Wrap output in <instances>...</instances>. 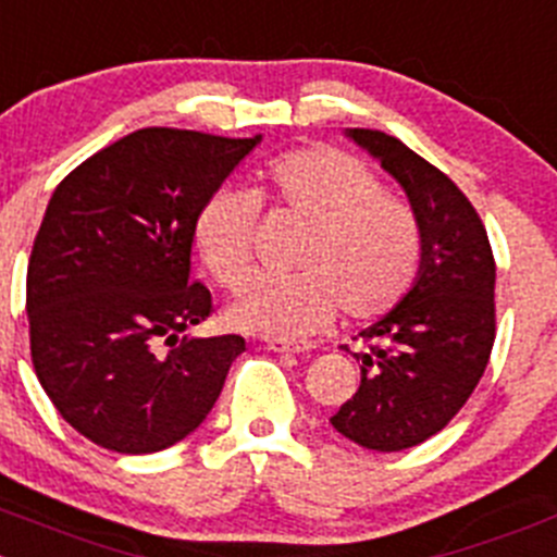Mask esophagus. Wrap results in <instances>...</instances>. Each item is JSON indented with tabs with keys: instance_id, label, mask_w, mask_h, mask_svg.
I'll return each mask as SVG.
<instances>
[{
	"instance_id": "esophagus-1",
	"label": "esophagus",
	"mask_w": 557,
	"mask_h": 557,
	"mask_svg": "<svg viewBox=\"0 0 557 557\" xmlns=\"http://www.w3.org/2000/svg\"><path fill=\"white\" fill-rule=\"evenodd\" d=\"M267 349L274 351V355H299V351H308V343L299 341H285V337H269Z\"/></svg>"
}]
</instances>
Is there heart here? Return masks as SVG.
<instances>
[{
	"mask_svg": "<svg viewBox=\"0 0 557 557\" xmlns=\"http://www.w3.org/2000/svg\"><path fill=\"white\" fill-rule=\"evenodd\" d=\"M258 206L308 227L294 280H258L231 308L238 330L302 337L341 308L349 321L387 315L414 285L423 236L414 208L382 189L357 156L310 145L280 156L255 195L220 189L195 220V247L211 277L238 290L252 277Z\"/></svg>",
	"mask_w": 557,
	"mask_h": 557,
	"instance_id": "b5f03b06",
	"label": "heart"
}]
</instances>
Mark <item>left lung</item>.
<instances>
[{
	"label": "left lung",
	"mask_w": 557,
	"mask_h": 557,
	"mask_svg": "<svg viewBox=\"0 0 557 557\" xmlns=\"http://www.w3.org/2000/svg\"><path fill=\"white\" fill-rule=\"evenodd\" d=\"M349 137L404 186L423 236L418 283L355 337L360 387L330 418L351 443L393 454L443 431L481 382L497 332L495 255L443 170L384 132L351 128Z\"/></svg>",
	"instance_id": "1"
}]
</instances>
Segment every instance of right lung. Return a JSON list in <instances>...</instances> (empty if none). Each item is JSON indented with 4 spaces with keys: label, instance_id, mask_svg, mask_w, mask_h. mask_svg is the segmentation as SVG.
Returning <instances> with one entry per match:
<instances>
[{
    "label": "right lung",
    "instance_id": "obj_1",
    "mask_svg": "<svg viewBox=\"0 0 557 557\" xmlns=\"http://www.w3.org/2000/svg\"><path fill=\"white\" fill-rule=\"evenodd\" d=\"M261 137L150 126L60 181L27 267L33 366L57 412L114 454H156L211 412L242 335L191 280L195 220Z\"/></svg>",
    "mask_w": 557,
    "mask_h": 557
}]
</instances>
